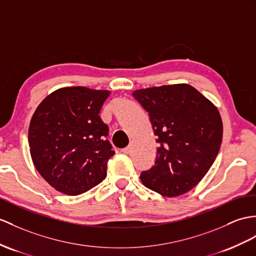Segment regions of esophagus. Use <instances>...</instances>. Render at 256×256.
Segmentation results:
<instances>
[{
	"instance_id": "esophagus-1",
	"label": "esophagus",
	"mask_w": 256,
	"mask_h": 256,
	"mask_svg": "<svg viewBox=\"0 0 256 256\" xmlns=\"http://www.w3.org/2000/svg\"><path fill=\"white\" fill-rule=\"evenodd\" d=\"M122 152L124 154H129L130 152H132V146H127V148H122Z\"/></svg>"
}]
</instances>
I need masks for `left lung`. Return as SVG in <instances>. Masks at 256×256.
<instances>
[{"instance_id":"left-lung-1","label":"left lung","mask_w":256,"mask_h":256,"mask_svg":"<svg viewBox=\"0 0 256 256\" xmlns=\"http://www.w3.org/2000/svg\"><path fill=\"white\" fill-rule=\"evenodd\" d=\"M132 96L148 113L158 143L155 165L141 172L142 184L164 196L184 194L206 175L220 148L218 108L186 84L140 89Z\"/></svg>"}]
</instances>
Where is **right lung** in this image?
I'll list each match as a JSON object with an SVG mask.
<instances>
[{
    "instance_id": "1",
    "label": "right lung",
    "mask_w": 256,
    "mask_h": 256,
    "mask_svg": "<svg viewBox=\"0 0 256 256\" xmlns=\"http://www.w3.org/2000/svg\"><path fill=\"white\" fill-rule=\"evenodd\" d=\"M108 90L66 86L48 94L29 124L28 142L36 170L64 194L78 196L106 177L115 152L108 127L98 116Z\"/></svg>"
}]
</instances>
